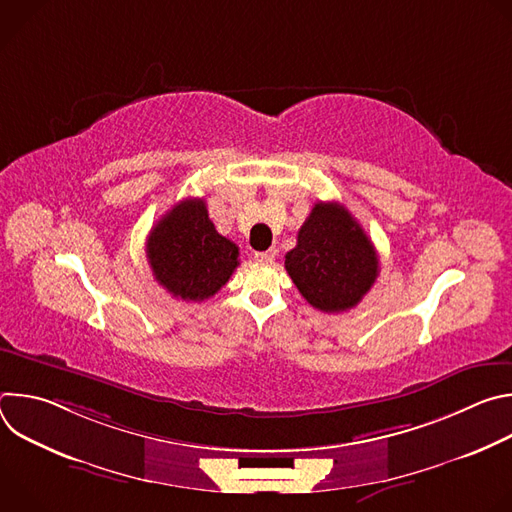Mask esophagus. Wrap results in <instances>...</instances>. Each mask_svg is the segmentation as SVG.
<instances>
[{
    "label": "esophagus",
    "mask_w": 512,
    "mask_h": 512,
    "mask_svg": "<svg viewBox=\"0 0 512 512\" xmlns=\"http://www.w3.org/2000/svg\"><path fill=\"white\" fill-rule=\"evenodd\" d=\"M275 255H277V253H275L273 249H271V251H259V253H255V261L267 265V263H273Z\"/></svg>",
    "instance_id": "1"
}]
</instances>
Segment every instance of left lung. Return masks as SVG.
<instances>
[{
  "label": "left lung",
  "instance_id": "obj_1",
  "mask_svg": "<svg viewBox=\"0 0 512 512\" xmlns=\"http://www.w3.org/2000/svg\"><path fill=\"white\" fill-rule=\"evenodd\" d=\"M285 269L300 294L320 312L354 308L379 275L377 251L338 202H316L285 255Z\"/></svg>",
  "mask_w": 512,
  "mask_h": 512
}]
</instances>
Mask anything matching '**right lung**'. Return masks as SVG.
<instances>
[{
    "mask_svg": "<svg viewBox=\"0 0 512 512\" xmlns=\"http://www.w3.org/2000/svg\"><path fill=\"white\" fill-rule=\"evenodd\" d=\"M154 277L174 298H212L239 267V247L218 235L202 198L172 206L150 231L145 245Z\"/></svg>",
    "mask_w": 512,
    "mask_h": 512,
    "instance_id": "obj_1",
    "label": "right lung"
}]
</instances>
